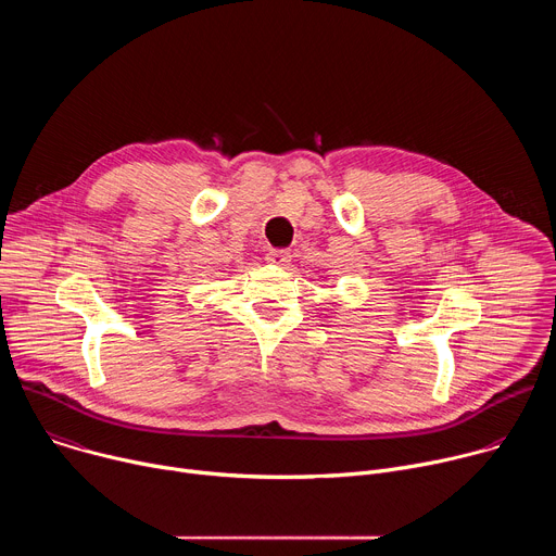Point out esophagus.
Returning a JSON list of instances; mask_svg holds the SVG:
<instances>
[{"mask_svg":"<svg viewBox=\"0 0 556 556\" xmlns=\"http://www.w3.org/2000/svg\"><path fill=\"white\" fill-rule=\"evenodd\" d=\"M290 257H292V255H290L288 251H270L266 260H268L270 264H275V266H281V268H286V266L290 264Z\"/></svg>","mask_w":556,"mask_h":556,"instance_id":"obj_1","label":"esophagus"}]
</instances>
